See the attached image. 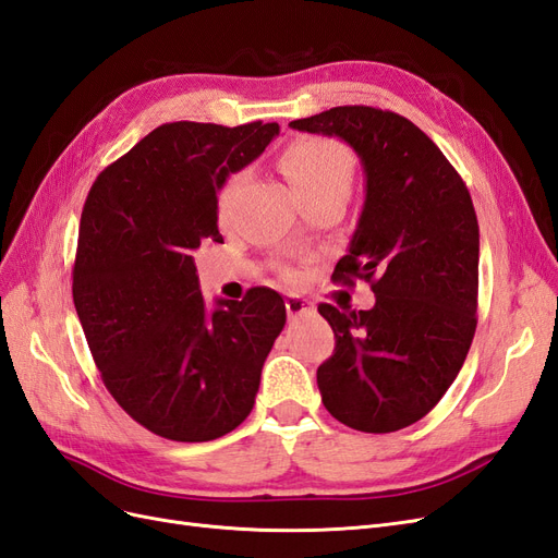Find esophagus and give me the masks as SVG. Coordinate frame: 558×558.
<instances>
[{
	"label": "esophagus",
	"instance_id": "1",
	"mask_svg": "<svg viewBox=\"0 0 558 558\" xmlns=\"http://www.w3.org/2000/svg\"><path fill=\"white\" fill-rule=\"evenodd\" d=\"M312 310V302L300 298V295H289L286 298V312H289V316H300Z\"/></svg>",
	"mask_w": 558,
	"mask_h": 558
}]
</instances>
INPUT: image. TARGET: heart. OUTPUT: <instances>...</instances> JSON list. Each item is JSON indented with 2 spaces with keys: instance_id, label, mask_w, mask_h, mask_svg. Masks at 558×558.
Returning a JSON list of instances; mask_svg holds the SVG:
<instances>
[{
  "instance_id": "b5f03b06",
  "label": "heart",
  "mask_w": 558,
  "mask_h": 558,
  "mask_svg": "<svg viewBox=\"0 0 558 558\" xmlns=\"http://www.w3.org/2000/svg\"><path fill=\"white\" fill-rule=\"evenodd\" d=\"M281 170L291 179L302 199L344 197L356 179V158L351 148L330 137H298L281 154ZM244 181V174H230L218 193V221L230 223L232 197Z\"/></svg>"
}]
</instances>
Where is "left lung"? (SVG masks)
<instances>
[{"instance_id":"obj_1","label":"left lung","mask_w":558,"mask_h":558,"mask_svg":"<svg viewBox=\"0 0 558 558\" xmlns=\"http://www.w3.org/2000/svg\"><path fill=\"white\" fill-rule=\"evenodd\" d=\"M291 128L344 140L365 170V205L332 281L363 279L373 310L318 305L335 332L316 369L344 426L393 433L424 418L459 375L477 328L480 226L461 174L408 118L335 107Z\"/></svg>"}]
</instances>
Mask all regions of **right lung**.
Wrapping results in <instances>:
<instances>
[{
  "instance_id": "obj_1",
  "label": "right lung",
  "mask_w": 558,
  "mask_h": 558,
  "mask_svg": "<svg viewBox=\"0 0 558 558\" xmlns=\"http://www.w3.org/2000/svg\"><path fill=\"white\" fill-rule=\"evenodd\" d=\"M277 123H165L99 172L81 214L72 295L107 391L165 440L209 442L251 414L286 324L272 289L209 314L193 253L218 232V191Z\"/></svg>"
}]
</instances>
